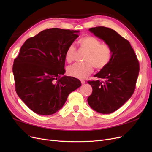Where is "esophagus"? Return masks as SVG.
Listing matches in <instances>:
<instances>
[{
  "label": "esophagus",
  "mask_w": 152,
  "mask_h": 152,
  "mask_svg": "<svg viewBox=\"0 0 152 152\" xmlns=\"http://www.w3.org/2000/svg\"><path fill=\"white\" fill-rule=\"evenodd\" d=\"M80 82H81L82 84H85V83H86V81H85V80H80Z\"/></svg>",
  "instance_id": "obj_1"
}]
</instances>
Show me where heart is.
<instances>
[{
  "label": "heart",
  "instance_id": "b5f03b06",
  "mask_svg": "<svg viewBox=\"0 0 152 152\" xmlns=\"http://www.w3.org/2000/svg\"><path fill=\"white\" fill-rule=\"evenodd\" d=\"M98 38L91 35H85L78 40L80 48L87 51L84 63H77L68 66V74L78 79H84L93 72L94 66L102 70L107 66L112 58V49L108 45L101 44ZM75 48L73 45H69L65 53V59L71 63L74 59Z\"/></svg>",
  "mask_w": 152,
  "mask_h": 152
}]
</instances>
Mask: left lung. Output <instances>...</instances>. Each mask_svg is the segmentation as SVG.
<instances>
[{
  "label": "left lung",
  "instance_id": "1",
  "mask_svg": "<svg viewBox=\"0 0 152 152\" xmlns=\"http://www.w3.org/2000/svg\"><path fill=\"white\" fill-rule=\"evenodd\" d=\"M89 30L109 45L112 58L107 66L94 75L99 80L87 82L93 87L87 102L96 112L109 114L120 108L134 93L139 61L129 42L114 30L97 26Z\"/></svg>",
  "mask_w": 152,
  "mask_h": 152
}]
</instances>
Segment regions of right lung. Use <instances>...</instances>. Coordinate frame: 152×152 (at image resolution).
<instances>
[{
  "label": "right lung",
  "instance_id": "obj_1",
  "mask_svg": "<svg viewBox=\"0 0 152 152\" xmlns=\"http://www.w3.org/2000/svg\"><path fill=\"white\" fill-rule=\"evenodd\" d=\"M80 31L49 28L27 39L14 61L16 93L35 113L50 115L60 110L80 81L65 73V53Z\"/></svg>",
  "mask_w": 152,
  "mask_h": 152
}]
</instances>
